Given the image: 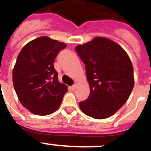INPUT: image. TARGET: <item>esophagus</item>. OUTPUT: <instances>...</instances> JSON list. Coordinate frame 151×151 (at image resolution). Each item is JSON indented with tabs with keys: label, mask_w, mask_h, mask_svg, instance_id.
<instances>
[{
	"label": "esophagus",
	"mask_w": 151,
	"mask_h": 151,
	"mask_svg": "<svg viewBox=\"0 0 151 151\" xmlns=\"http://www.w3.org/2000/svg\"><path fill=\"white\" fill-rule=\"evenodd\" d=\"M77 83H75V84L73 85L72 86H71V90H72V91L75 90V89L77 88Z\"/></svg>",
	"instance_id": "obj_1"
}]
</instances>
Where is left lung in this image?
Returning a JSON list of instances; mask_svg holds the SVG:
<instances>
[{
	"instance_id": "1",
	"label": "left lung",
	"mask_w": 151,
	"mask_h": 151,
	"mask_svg": "<svg viewBox=\"0 0 151 151\" xmlns=\"http://www.w3.org/2000/svg\"><path fill=\"white\" fill-rule=\"evenodd\" d=\"M75 50L85 64L90 87L88 99L80 102V109L94 119L112 116L127 102L134 86V68L128 54L102 37L76 46Z\"/></svg>"
}]
</instances>
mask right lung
Returning <instances> with one entry per match:
<instances>
[{
    "instance_id": "obj_1",
    "label": "right lung",
    "mask_w": 151,
    "mask_h": 151,
    "mask_svg": "<svg viewBox=\"0 0 151 151\" xmlns=\"http://www.w3.org/2000/svg\"><path fill=\"white\" fill-rule=\"evenodd\" d=\"M66 45L43 36L28 43L17 58L12 82L22 105L36 115L46 116L58 109L68 91L58 81L54 61Z\"/></svg>"
}]
</instances>
